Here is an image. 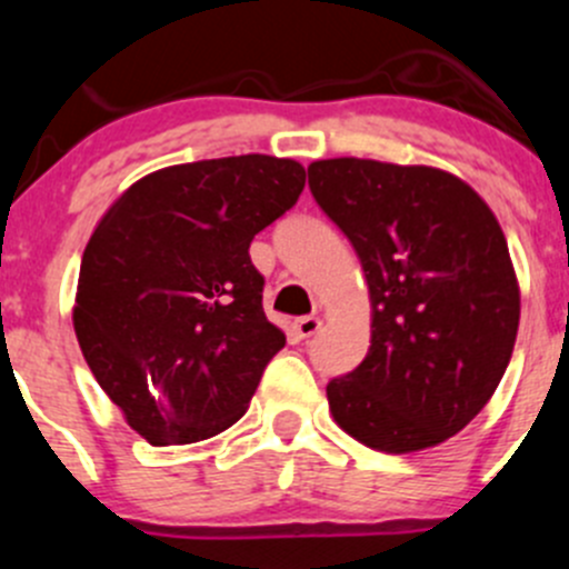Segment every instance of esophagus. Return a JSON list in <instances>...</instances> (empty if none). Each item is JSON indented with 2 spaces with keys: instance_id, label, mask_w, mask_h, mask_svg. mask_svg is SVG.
Listing matches in <instances>:
<instances>
[{
  "instance_id": "1",
  "label": "esophagus",
  "mask_w": 569,
  "mask_h": 569,
  "mask_svg": "<svg viewBox=\"0 0 569 569\" xmlns=\"http://www.w3.org/2000/svg\"><path fill=\"white\" fill-rule=\"evenodd\" d=\"M319 327H321V319L319 317H302V319L295 321V330H297V336H300V338L317 336Z\"/></svg>"
}]
</instances>
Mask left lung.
Segmentation results:
<instances>
[{"mask_svg":"<svg viewBox=\"0 0 569 569\" xmlns=\"http://www.w3.org/2000/svg\"><path fill=\"white\" fill-rule=\"evenodd\" d=\"M308 187L352 242L371 300L363 363L327 386L338 427L386 455L446 443L512 358L520 286L473 187L427 164L319 159Z\"/></svg>","mask_w":569,"mask_h":569,"instance_id":"1","label":"left lung"}]
</instances>
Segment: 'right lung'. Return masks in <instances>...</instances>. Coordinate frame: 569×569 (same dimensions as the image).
Masks as SVG:
<instances>
[{
  "label": "right lung",
  "mask_w": 569,
  "mask_h": 569,
  "mask_svg": "<svg viewBox=\"0 0 569 569\" xmlns=\"http://www.w3.org/2000/svg\"><path fill=\"white\" fill-rule=\"evenodd\" d=\"M306 187L295 159L173 164L107 209L79 267L73 330L126 423L151 446L214 438L248 412L286 336L250 242Z\"/></svg>",
  "instance_id": "add662e5"
}]
</instances>
